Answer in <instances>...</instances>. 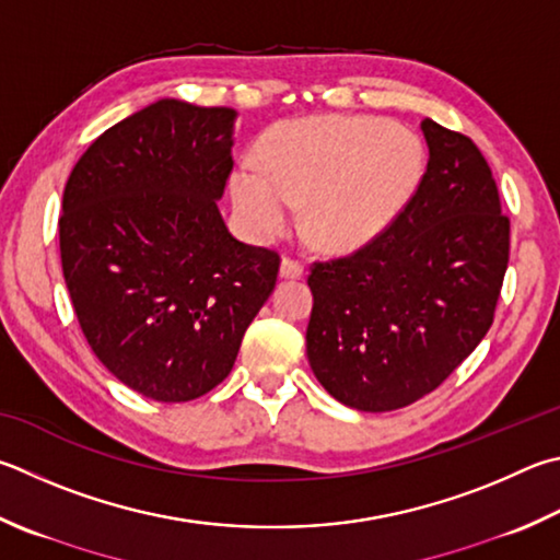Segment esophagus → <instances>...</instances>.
I'll return each instance as SVG.
<instances>
[{"label":"esophagus","instance_id":"esophagus-1","mask_svg":"<svg viewBox=\"0 0 560 560\" xmlns=\"http://www.w3.org/2000/svg\"><path fill=\"white\" fill-rule=\"evenodd\" d=\"M279 277L281 279H301L303 277V267H301L299 261H293V259H283L279 264Z\"/></svg>","mask_w":560,"mask_h":560}]
</instances>
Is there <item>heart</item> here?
Segmentation results:
<instances>
[{"mask_svg": "<svg viewBox=\"0 0 560 560\" xmlns=\"http://www.w3.org/2000/svg\"><path fill=\"white\" fill-rule=\"evenodd\" d=\"M259 164L230 174V198L257 242L283 235L306 202L308 237L330 254L372 245L419 188L421 139L377 117H301L273 125L257 147Z\"/></svg>", "mask_w": 560, "mask_h": 560, "instance_id": "b5f03b06", "label": "heart"}]
</instances>
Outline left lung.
<instances>
[{"label":"left lung","instance_id":"obj_1","mask_svg":"<svg viewBox=\"0 0 560 560\" xmlns=\"http://www.w3.org/2000/svg\"><path fill=\"white\" fill-rule=\"evenodd\" d=\"M429 166L394 225L315 264L306 354L332 399L394 411L431 394L487 335L510 261V220L480 149L423 119Z\"/></svg>","mask_w":560,"mask_h":560}]
</instances>
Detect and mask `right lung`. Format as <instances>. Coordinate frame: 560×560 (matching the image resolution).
<instances>
[{
    "mask_svg": "<svg viewBox=\"0 0 560 560\" xmlns=\"http://www.w3.org/2000/svg\"><path fill=\"white\" fill-rule=\"evenodd\" d=\"M237 109L161 97L100 135L70 174L60 261L95 358L154 401L228 377L279 257L232 237L218 200Z\"/></svg>",
    "mask_w": 560,
    "mask_h": 560,
    "instance_id": "right-lung-1",
    "label": "right lung"
}]
</instances>
